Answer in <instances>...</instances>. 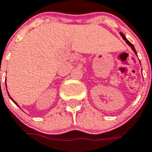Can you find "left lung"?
Segmentation results:
<instances>
[{
	"label": "left lung",
	"instance_id": "8db88e82",
	"mask_svg": "<svg viewBox=\"0 0 152 152\" xmlns=\"http://www.w3.org/2000/svg\"><path fill=\"white\" fill-rule=\"evenodd\" d=\"M119 34H120V35H121V36H122V38H123V40H124V41H126V44H127V45H128L129 46V47H131V48H132V50H133V52H134V53H135L136 55L137 56V51H136L135 48H134V46L133 45V44H132V43H130V42H129L128 40L126 39V37H125V35L123 34H122V33H121V32H120Z\"/></svg>",
	"mask_w": 152,
	"mask_h": 152
}]
</instances>
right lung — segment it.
Listing matches in <instances>:
<instances>
[{"label": "right lung", "instance_id": "1", "mask_svg": "<svg viewBox=\"0 0 152 152\" xmlns=\"http://www.w3.org/2000/svg\"><path fill=\"white\" fill-rule=\"evenodd\" d=\"M6 88H7V86H6ZM8 96H9V97H10V99H12V101H13V102H14L15 104H16L17 106H19V105H18V104H17V103H16V102H15V101H14V99H12V97H11V96H10V95H9V94H8Z\"/></svg>", "mask_w": 152, "mask_h": 152}]
</instances>
